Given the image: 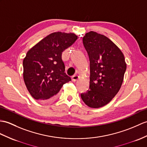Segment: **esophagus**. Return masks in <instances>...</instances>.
<instances>
[{
    "instance_id": "esophagus-1",
    "label": "esophagus",
    "mask_w": 147,
    "mask_h": 147,
    "mask_svg": "<svg viewBox=\"0 0 147 147\" xmlns=\"http://www.w3.org/2000/svg\"><path fill=\"white\" fill-rule=\"evenodd\" d=\"M71 78H72V81L73 82H75L76 81H77L78 79H79V76H77V75H73Z\"/></svg>"
}]
</instances>
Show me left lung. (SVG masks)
Returning a JSON list of instances; mask_svg holds the SVG:
<instances>
[{"label": "left lung", "mask_w": 147, "mask_h": 147, "mask_svg": "<svg viewBox=\"0 0 147 147\" xmlns=\"http://www.w3.org/2000/svg\"><path fill=\"white\" fill-rule=\"evenodd\" d=\"M83 42L90 59V78L89 90L81 97L89 107L100 108L120 90L127 64L121 50L107 37L91 31Z\"/></svg>", "instance_id": "8db88e82"}]
</instances>
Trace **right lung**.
<instances>
[{"label": "right lung", "instance_id": "1", "mask_svg": "<svg viewBox=\"0 0 147 147\" xmlns=\"http://www.w3.org/2000/svg\"><path fill=\"white\" fill-rule=\"evenodd\" d=\"M77 38L73 33L54 32L27 53L23 61L24 80L36 100H53L63 84L71 81L65 73L62 53Z\"/></svg>", "mask_w": 147, "mask_h": 147}]
</instances>
